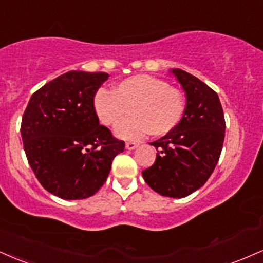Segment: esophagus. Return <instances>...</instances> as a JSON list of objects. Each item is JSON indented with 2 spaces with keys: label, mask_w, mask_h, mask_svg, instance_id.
I'll return each mask as SVG.
<instances>
[{
  "label": "esophagus",
  "mask_w": 263,
  "mask_h": 263,
  "mask_svg": "<svg viewBox=\"0 0 263 263\" xmlns=\"http://www.w3.org/2000/svg\"><path fill=\"white\" fill-rule=\"evenodd\" d=\"M137 147H138V144L135 143V142H128V143H126V149H128V151H134Z\"/></svg>",
  "instance_id": "1"
}]
</instances>
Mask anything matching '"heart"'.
Instances as JSON below:
<instances>
[{
	"label": "heart",
	"instance_id": "1",
	"mask_svg": "<svg viewBox=\"0 0 263 263\" xmlns=\"http://www.w3.org/2000/svg\"><path fill=\"white\" fill-rule=\"evenodd\" d=\"M93 109L101 125L116 126L115 135L127 141H137L149 132L160 137L172 132L181 121L185 101L179 90L165 81L148 74L126 78L114 91L100 88L93 98Z\"/></svg>",
	"mask_w": 263,
	"mask_h": 263
}]
</instances>
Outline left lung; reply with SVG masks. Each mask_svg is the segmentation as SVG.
I'll return each mask as SVG.
<instances>
[{
    "label": "left lung",
    "instance_id": "left-lung-1",
    "mask_svg": "<svg viewBox=\"0 0 263 263\" xmlns=\"http://www.w3.org/2000/svg\"><path fill=\"white\" fill-rule=\"evenodd\" d=\"M170 72L185 90V112L172 132L149 143L156 147L157 158L142 175L159 195L182 198L201 189L213 173L223 148L226 121L216 91L182 69Z\"/></svg>",
    "mask_w": 263,
    "mask_h": 263
}]
</instances>
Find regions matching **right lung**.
<instances>
[{
  "label": "right lung",
  "instance_id": "add662e5",
  "mask_svg": "<svg viewBox=\"0 0 263 263\" xmlns=\"http://www.w3.org/2000/svg\"><path fill=\"white\" fill-rule=\"evenodd\" d=\"M105 72L69 71L30 98L21 126L24 152L43 187L62 200L98 192L125 142L99 125L93 98Z\"/></svg>",
  "mask_w": 263,
  "mask_h": 263
}]
</instances>
